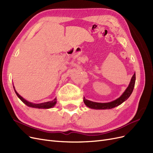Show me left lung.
<instances>
[{
  "label": "left lung",
  "instance_id": "8db88e82",
  "mask_svg": "<svg viewBox=\"0 0 153 153\" xmlns=\"http://www.w3.org/2000/svg\"><path fill=\"white\" fill-rule=\"evenodd\" d=\"M135 73L133 75L130 82L129 83V85L126 88L125 91L123 93V94L118 98L117 99L113 100L110 102H106V103H100V102H95L90 101L89 100H87L84 97L83 101L85 105L93 109H111L112 108H114L118 105H121L122 103L126 101L128 98L130 97L131 93L134 90V88L135 86Z\"/></svg>",
  "mask_w": 153,
  "mask_h": 153
}]
</instances>
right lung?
Returning <instances> with one entry per match:
<instances>
[{"instance_id":"1","label":"right lung","mask_w":153,"mask_h":153,"mask_svg":"<svg viewBox=\"0 0 153 153\" xmlns=\"http://www.w3.org/2000/svg\"><path fill=\"white\" fill-rule=\"evenodd\" d=\"M14 91H15L16 95L18 96V97L20 99L25 105H27V106L30 107H33V108H37V109H50V108H52L53 107H55V105H56V98H55V99L51 100V101H49V102H43V103H34L30 102H28L27 100L23 98L22 96L19 95L18 92L16 91L15 88H14V86H13Z\"/></svg>"}]
</instances>
